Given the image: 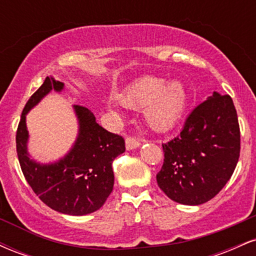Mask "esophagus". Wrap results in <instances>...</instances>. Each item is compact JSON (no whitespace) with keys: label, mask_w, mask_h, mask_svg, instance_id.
<instances>
[{"label":"esophagus","mask_w":256,"mask_h":256,"mask_svg":"<svg viewBox=\"0 0 256 256\" xmlns=\"http://www.w3.org/2000/svg\"><path fill=\"white\" fill-rule=\"evenodd\" d=\"M125 144H126V149L128 150H132V149H136L140 146V140H137L136 137H126L125 140Z\"/></svg>","instance_id":"34e87169"}]
</instances>
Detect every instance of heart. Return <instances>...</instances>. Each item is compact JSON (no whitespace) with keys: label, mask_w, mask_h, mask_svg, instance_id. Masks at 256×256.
Masks as SVG:
<instances>
[{"label":"heart","mask_w":256,"mask_h":256,"mask_svg":"<svg viewBox=\"0 0 256 256\" xmlns=\"http://www.w3.org/2000/svg\"><path fill=\"white\" fill-rule=\"evenodd\" d=\"M116 100L124 107L142 110L146 124L158 131L171 128L183 116L188 95L184 85L178 80L166 83L162 78L142 77L122 92Z\"/></svg>","instance_id":"1"}]
</instances>
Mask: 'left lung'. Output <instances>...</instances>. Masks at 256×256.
I'll use <instances>...</instances> for the list:
<instances>
[{"mask_svg": "<svg viewBox=\"0 0 256 256\" xmlns=\"http://www.w3.org/2000/svg\"><path fill=\"white\" fill-rule=\"evenodd\" d=\"M158 185L173 201L196 206L212 200L236 168L240 150L237 112L228 95L213 92L196 106L182 131L162 144Z\"/></svg>", "mask_w": 256, "mask_h": 256, "instance_id": "1", "label": "left lung"}]
</instances>
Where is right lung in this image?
<instances>
[{
    "label": "right lung",
    "mask_w": 256,
    "mask_h": 256,
    "mask_svg": "<svg viewBox=\"0 0 256 256\" xmlns=\"http://www.w3.org/2000/svg\"><path fill=\"white\" fill-rule=\"evenodd\" d=\"M52 89L61 91L64 83L46 77L25 104L16 137L18 158L28 185L48 207L70 216H85L100 210L110 195L112 164L125 152V140L100 126L86 107L74 106L79 134L68 154L49 165L31 160L26 146V114Z\"/></svg>",
    "instance_id": "add662e5"
}]
</instances>
